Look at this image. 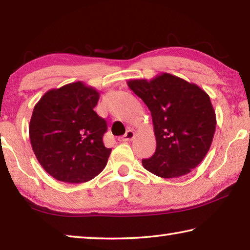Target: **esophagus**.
<instances>
[{
    "instance_id": "obj_1",
    "label": "esophagus",
    "mask_w": 250,
    "mask_h": 250,
    "mask_svg": "<svg viewBox=\"0 0 250 250\" xmlns=\"http://www.w3.org/2000/svg\"><path fill=\"white\" fill-rule=\"evenodd\" d=\"M134 138V132L132 130H128L125 132V135H122V137L119 138V141L120 142H126V141H131L132 139Z\"/></svg>"
}]
</instances>
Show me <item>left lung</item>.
<instances>
[{"label": "left lung", "instance_id": "left-lung-1", "mask_svg": "<svg viewBox=\"0 0 250 250\" xmlns=\"http://www.w3.org/2000/svg\"><path fill=\"white\" fill-rule=\"evenodd\" d=\"M128 86L151 111L156 149L143 167L163 179L183 176L208 152L216 129L209 96L195 83L170 74L129 80Z\"/></svg>", "mask_w": 250, "mask_h": 250}]
</instances>
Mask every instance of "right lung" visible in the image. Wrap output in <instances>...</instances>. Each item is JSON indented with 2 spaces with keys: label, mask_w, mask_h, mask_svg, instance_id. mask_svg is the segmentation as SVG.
Instances as JSON below:
<instances>
[{
  "label": "right lung",
  "mask_w": 250,
  "mask_h": 250,
  "mask_svg": "<svg viewBox=\"0 0 250 250\" xmlns=\"http://www.w3.org/2000/svg\"><path fill=\"white\" fill-rule=\"evenodd\" d=\"M98 100V91L77 82L47 91L34 107L29 140L54 179L83 183L104 168L111 149L103 141L107 122L94 110Z\"/></svg>",
  "instance_id": "add662e5"
}]
</instances>
